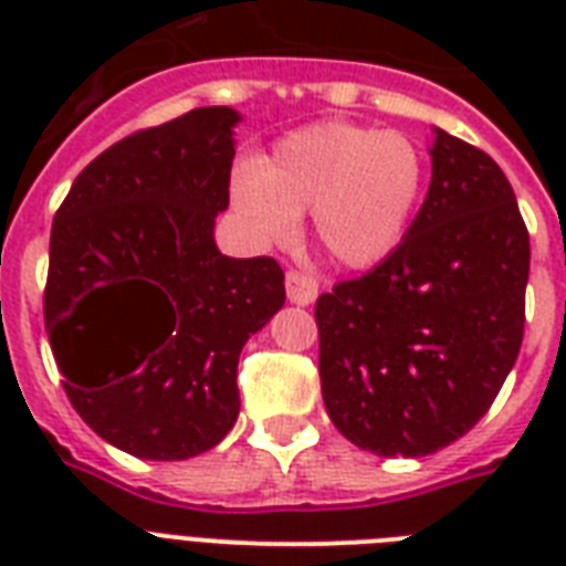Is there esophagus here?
I'll return each mask as SVG.
<instances>
[{"mask_svg":"<svg viewBox=\"0 0 566 566\" xmlns=\"http://www.w3.org/2000/svg\"><path fill=\"white\" fill-rule=\"evenodd\" d=\"M284 287H287V300H291L293 305H311L319 293L317 282H314L308 273H302V270H287V275H284Z\"/></svg>","mask_w":566,"mask_h":566,"instance_id":"obj_1","label":"esophagus"}]
</instances>
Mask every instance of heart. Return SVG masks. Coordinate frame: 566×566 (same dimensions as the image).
I'll return each mask as SVG.
<instances>
[{"label": "heart", "instance_id": "obj_1", "mask_svg": "<svg viewBox=\"0 0 566 566\" xmlns=\"http://www.w3.org/2000/svg\"><path fill=\"white\" fill-rule=\"evenodd\" d=\"M426 188V155L402 132L317 123L231 176V205L261 240H284L311 211L319 247L364 270L402 247Z\"/></svg>", "mask_w": 566, "mask_h": 566}]
</instances>
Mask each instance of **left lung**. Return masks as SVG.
<instances>
[{
	"instance_id": "left-lung-1",
	"label": "left lung",
	"mask_w": 566,
	"mask_h": 566,
	"mask_svg": "<svg viewBox=\"0 0 566 566\" xmlns=\"http://www.w3.org/2000/svg\"><path fill=\"white\" fill-rule=\"evenodd\" d=\"M431 185L402 247L323 293L319 385L337 431L381 458L464 438L523 344L528 231L491 155L434 128Z\"/></svg>"
}]
</instances>
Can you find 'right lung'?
<instances>
[{
	"instance_id": "obj_1",
	"label": "right lung",
	"mask_w": 566,
	"mask_h": 566,
	"mask_svg": "<svg viewBox=\"0 0 566 566\" xmlns=\"http://www.w3.org/2000/svg\"><path fill=\"white\" fill-rule=\"evenodd\" d=\"M238 123L213 105L123 137L78 172L52 222V355L78 417L128 455L217 447L240 411V349L284 305L273 258L213 243Z\"/></svg>"
}]
</instances>
